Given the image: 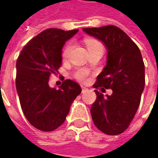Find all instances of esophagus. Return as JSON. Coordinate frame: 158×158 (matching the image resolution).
Segmentation results:
<instances>
[{"instance_id":"34e87169","label":"esophagus","mask_w":158,"mask_h":158,"mask_svg":"<svg viewBox=\"0 0 158 158\" xmlns=\"http://www.w3.org/2000/svg\"><path fill=\"white\" fill-rule=\"evenodd\" d=\"M86 89H87V88H86V87H84V86H82V92H84V91H85Z\"/></svg>"}]
</instances>
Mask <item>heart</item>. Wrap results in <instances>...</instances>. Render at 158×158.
<instances>
[{
	"label": "heart",
	"mask_w": 158,
	"mask_h": 158,
	"mask_svg": "<svg viewBox=\"0 0 158 158\" xmlns=\"http://www.w3.org/2000/svg\"><path fill=\"white\" fill-rule=\"evenodd\" d=\"M85 43H86V46H87V49H88L89 52H90L92 50H97V49L103 50V45L101 44L99 41H98V40H87ZM72 49H73V44L71 42L68 43L65 46L63 50H62V58H63L64 60L69 59ZM74 76H75V78H76L77 80H79L81 82H86L87 79H88L89 71L88 70L84 69H77L74 73Z\"/></svg>",
	"instance_id": "obj_1"
}]
</instances>
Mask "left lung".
I'll return each mask as SVG.
<instances>
[{"mask_svg":"<svg viewBox=\"0 0 158 158\" xmlns=\"http://www.w3.org/2000/svg\"><path fill=\"white\" fill-rule=\"evenodd\" d=\"M83 31L102 41L107 49V61L93 85L112 89L111 96L95 89L97 99L90 113L95 126L109 135L123 133L140 106L145 85V69L136 44L117 26L84 28Z\"/></svg>","mask_w":158,"mask_h":158,"instance_id":"left-lung-1","label":"left lung"}]
</instances>
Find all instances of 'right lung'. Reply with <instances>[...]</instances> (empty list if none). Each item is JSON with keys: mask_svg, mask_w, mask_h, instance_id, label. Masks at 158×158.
Listing matches in <instances>:
<instances>
[{"mask_svg": "<svg viewBox=\"0 0 158 158\" xmlns=\"http://www.w3.org/2000/svg\"><path fill=\"white\" fill-rule=\"evenodd\" d=\"M78 30L47 29L30 40L16 60L15 86L22 110L37 129L55 130L63 124L70 106L81 93L77 82L65 80L59 89L48 84L62 63V47Z\"/></svg>", "mask_w": 158, "mask_h": 158, "instance_id": "obj_1", "label": "right lung"}]
</instances>
